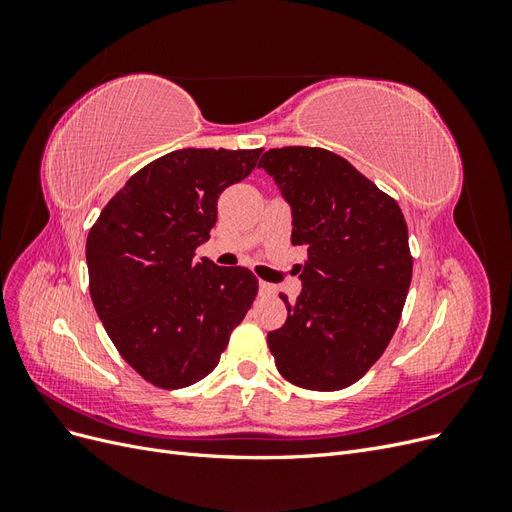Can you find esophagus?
<instances>
[{
  "mask_svg": "<svg viewBox=\"0 0 512 512\" xmlns=\"http://www.w3.org/2000/svg\"><path fill=\"white\" fill-rule=\"evenodd\" d=\"M258 292H260V294H267V297H271V294H275V286L269 284V282H260V284H258Z\"/></svg>",
  "mask_w": 512,
  "mask_h": 512,
  "instance_id": "1",
  "label": "esophagus"
}]
</instances>
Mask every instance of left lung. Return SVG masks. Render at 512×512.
Wrapping results in <instances>:
<instances>
[{"label": "left lung", "mask_w": 512, "mask_h": 512, "mask_svg": "<svg viewBox=\"0 0 512 512\" xmlns=\"http://www.w3.org/2000/svg\"><path fill=\"white\" fill-rule=\"evenodd\" d=\"M292 213V245L307 247L297 301L267 335L280 374L309 391H339L389 346L412 280L399 205L348 160L318 147L260 158Z\"/></svg>", "instance_id": "obj_1"}]
</instances>
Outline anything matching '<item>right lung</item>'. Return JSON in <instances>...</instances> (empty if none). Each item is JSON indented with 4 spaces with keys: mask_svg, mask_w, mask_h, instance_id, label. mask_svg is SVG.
<instances>
[{
    "mask_svg": "<svg viewBox=\"0 0 512 512\" xmlns=\"http://www.w3.org/2000/svg\"><path fill=\"white\" fill-rule=\"evenodd\" d=\"M262 149H177L132 175L87 237L89 292L123 359L160 389H183L220 363L258 280L194 252L218 198L252 173Z\"/></svg>",
    "mask_w": 512,
    "mask_h": 512,
    "instance_id": "right-lung-1",
    "label": "right lung"
}]
</instances>
